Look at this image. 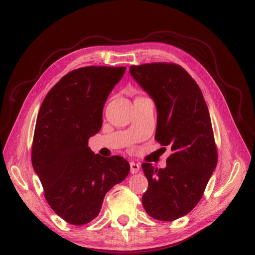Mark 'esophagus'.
<instances>
[{
    "label": "esophagus",
    "instance_id": "esophagus-1",
    "mask_svg": "<svg viewBox=\"0 0 255 255\" xmlns=\"http://www.w3.org/2000/svg\"><path fill=\"white\" fill-rule=\"evenodd\" d=\"M139 168H140L139 164H137L135 162H130V171H131V173L138 172Z\"/></svg>",
    "mask_w": 255,
    "mask_h": 255
}]
</instances>
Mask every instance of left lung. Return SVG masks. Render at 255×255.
Instances as JSON below:
<instances>
[{"label": "left lung", "mask_w": 255, "mask_h": 255, "mask_svg": "<svg viewBox=\"0 0 255 255\" xmlns=\"http://www.w3.org/2000/svg\"><path fill=\"white\" fill-rule=\"evenodd\" d=\"M129 69L156 104L155 139L172 152L165 168L141 164L149 182L142 206L151 217L173 221L198 204L217 165L208 106L195 80L180 65L150 63Z\"/></svg>", "instance_id": "left-lung-1"}]
</instances>
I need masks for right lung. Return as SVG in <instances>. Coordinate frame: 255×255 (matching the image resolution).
Returning <instances> with one entry per match:
<instances>
[{
  "instance_id": "obj_1",
  "label": "right lung",
  "mask_w": 255,
  "mask_h": 255,
  "mask_svg": "<svg viewBox=\"0 0 255 255\" xmlns=\"http://www.w3.org/2000/svg\"><path fill=\"white\" fill-rule=\"evenodd\" d=\"M125 70L106 66L72 70L52 87L39 110L33 168L50 208L70 224L96 218L106 192L129 173L123 157H102L88 146L102 126L104 103Z\"/></svg>"
}]
</instances>
